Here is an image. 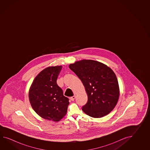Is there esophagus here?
Listing matches in <instances>:
<instances>
[{
  "mask_svg": "<svg viewBox=\"0 0 150 150\" xmlns=\"http://www.w3.org/2000/svg\"><path fill=\"white\" fill-rule=\"evenodd\" d=\"M75 99H76V96H73L70 98V100L71 101H74Z\"/></svg>",
  "mask_w": 150,
  "mask_h": 150,
  "instance_id": "34e87169",
  "label": "esophagus"
}]
</instances>
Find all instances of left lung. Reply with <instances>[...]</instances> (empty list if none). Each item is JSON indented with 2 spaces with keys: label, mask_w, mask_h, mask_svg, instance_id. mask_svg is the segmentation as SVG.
I'll use <instances>...</instances> for the list:
<instances>
[{
  "label": "left lung",
  "mask_w": 150,
  "mask_h": 150,
  "mask_svg": "<svg viewBox=\"0 0 150 150\" xmlns=\"http://www.w3.org/2000/svg\"><path fill=\"white\" fill-rule=\"evenodd\" d=\"M85 88L88 101L82 110L94 118L108 115L118 102L120 88L115 73L98 61L83 59L69 65Z\"/></svg>",
  "instance_id": "1"
}]
</instances>
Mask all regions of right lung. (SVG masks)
<instances>
[{"label": "right lung", "mask_w": 150, "mask_h": 150, "mask_svg": "<svg viewBox=\"0 0 150 150\" xmlns=\"http://www.w3.org/2000/svg\"><path fill=\"white\" fill-rule=\"evenodd\" d=\"M62 66L49 67L36 76L29 91L32 107L42 118L58 122L67 114L69 99L57 84Z\"/></svg>", "instance_id": "right-lung-1"}]
</instances>
